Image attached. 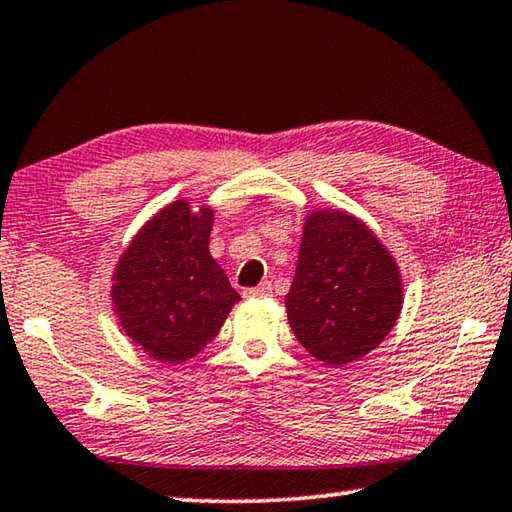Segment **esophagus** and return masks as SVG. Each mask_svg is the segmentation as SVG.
I'll return each mask as SVG.
<instances>
[{
    "instance_id": "1",
    "label": "esophagus",
    "mask_w": 512,
    "mask_h": 512,
    "mask_svg": "<svg viewBox=\"0 0 512 512\" xmlns=\"http://www.w3.org/2000/svg\"><path fill=\"white\" fill-rule=\"evenodd\" d=\"M244 296H248V298H266V296H271V284L262 282L255 289H246Z\"/></svg>"
}]
</instances>
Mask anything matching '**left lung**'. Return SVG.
Listing matches in <instances>:
<instances>
[{"label": "left lung", "instance_id": "left-lung-1", "mask_svg": "<svg viewBox=\"0 0 512 512\" xmlns=\"http://www.w3.org/2000/svg\"><path fill=\"white\" fill-rule=\"evenodd\" d=\"M284 305L302 348L327 366H343L393 329L402 309L400 273L359 219L311 212Z\"/></svg>", "mask_w": 512, "mask_h": 512}]
</instances>
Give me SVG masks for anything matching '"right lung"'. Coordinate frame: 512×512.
Instances as JSON below:
<instances>
[{
    "label": "right lung",
    "instance_id": "right-lung-1",
    "mask_svg": "<svg viewBox=\"0 0 512 512\" xmlns=\"http://www.w3.org/2000/svg\"><path fill=\"white\" fill-rule=\"evenodd\" d=\"M214 212L164 207L121 255L112 302L124 332L162 363H183L210 343L239 300L210 255Z\"/></svg>",
    "mask_w": 512,
    "mask_h": 512
}]
</instances>
